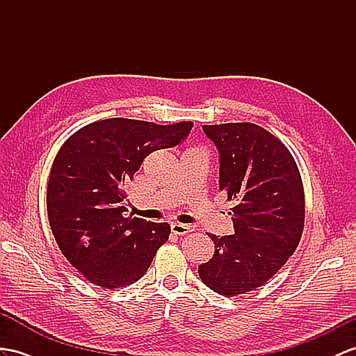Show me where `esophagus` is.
Listing matches in <instances>:
<instances>
[{
	"label": "esophagus",
	"mask_w": 356,
	"mask_h": 356,
	"mask_svg": "<svg viewBox=\"0 0 356 356\" xmlns=\"http://www.w3.org/2000/svg\"><path fill=\"white\" fill-rule=\"evenodd\" d=\"M194 230L193 225H188V224H180V222H172L171 224V232L177 234V236H184L188 234Z\"/></svg>",
	"instance_id": "1"
}]
</instances>
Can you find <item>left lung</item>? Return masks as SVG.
Instances as JSON below:
<instances>
[{"instance_id":"left-lung-1","label":"left lung","mask_w":356,"mask_h":356,"mask_svg":"<svg viewBox=\"0 0 356 356\" xmlns=\"http://www.w3.org/2000/svg\"><path fill=\"white\" fill-rule=\"evenodd\" d=\"M203 131L220 153V189L234 202V233H207L215 252L198 275L216 293L238 296L265 284L298 248L304 186L289 149L263 127L225 123Z\"/></svg>"}]
</instances>
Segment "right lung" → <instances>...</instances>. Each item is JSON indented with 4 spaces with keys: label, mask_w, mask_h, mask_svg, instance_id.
<instances>
[{
    "label": "right lung",
    "mask_w": 356,
    "mask_h": 356,
    "mask_svg": "<svg viewBox=\"0 0 356 356\" xmlns=\"http://www.w3.org/2000/svg\"><path fill=\"white\" fill-rule=\"evenodd\" d=\"M193 126L106 118L61 145L48 181V218L61 252L90 282L134 284L168 241L170 224L126 216L124 189L147 154L180 144Z\"/></svg>",
    "instance_id": "obj_1"
}]
</instances>
